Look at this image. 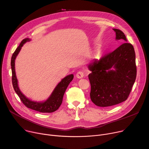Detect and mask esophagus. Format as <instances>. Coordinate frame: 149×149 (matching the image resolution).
Returning a JSON list of instances; mask_svg holds the SVG:
<instances>
[{"mask_svg": "<svg viewBox=\"0 0 149 149\" xmlns=\"http://www.w3.org/2000/svg\"><path fill=\"white\" fill-rule=\"evenodd\" d=\"M76 77L78 78V79H82V78L84 77V72L80 70V71H79L77 73Z\"/></svg>", "mask_w": 149, "mask_h": 149, "instance_id": "obj_1", "label": "esophagus"}]
</instances>
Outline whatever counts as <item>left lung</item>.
I'll return each instance as SVG.
<instances>
[{
  "mask_svg": "<svg viewBox=\"0 0 149 149\" xmlns=\"http://www.w3.org/2000/svg\"><path fill=\"white\" fill-rule=\"evenodd\" d=\"M113 29L116 40L121 39L124 43L100 60L94 59L88 66L91 71L88 75L91 99L100 107L112 106L126 101L136 77L134 46L126 42V36L121 30Z\"/></svg>",
  "mask_w": 149,
  "mask_h": 149,
  "instance_id": "left-lung-1",
  "label": "left lung"
}]
</instances>
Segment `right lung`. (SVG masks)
<instances>
[{"label": "right lung", "mask_w": 149, "mask_h": 149, "mask_svg": "<svg viewBox=\"0 0 149 149\" xmlns=\"http://www.w3.org/2000/svg\"><path fill=\"white\" fill-rule=\"evenodd\" d=\"M30 40H31L28 38L23 39L12 56L11 66L12 70V83L13 88L15 92H16V93L19 97L20 100L22 101L23 104L28 108L42 113H51L57 111L61 104L64 93L68 86L69 84L73 80L74 75H69L65 77L63 79H62V80L57 84L56 88L54 89L49 98L45 101V102H35V101H31L30 100L27 98L21 92L18 86L17 79L16 78V75H15V60L19 52H20L23 44Z\"/></svg>", "instance_id": "1"}]
</instances>
